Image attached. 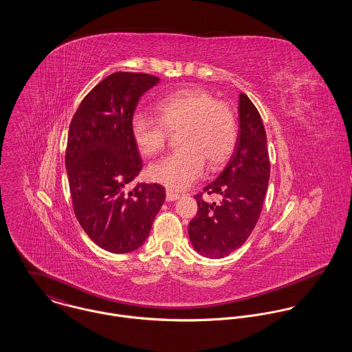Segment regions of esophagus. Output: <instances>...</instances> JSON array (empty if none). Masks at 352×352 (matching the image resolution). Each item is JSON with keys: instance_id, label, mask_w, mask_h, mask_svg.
<instances>
[{"instance_id": "obj_1", "label": "esophagus", "mask_w": 352, "mask_h": 352, "mask_svg": "<svg viewBox=\"0 0 352 352\" xmlns=\"http://www.w3.org/2000/svg\"><path fill=\"white\" fill-rule=\"evenodd\" d=\"M179 198V194L177 192H173L170 190H166V201H176Z\"/></svg>"}]
</instances>
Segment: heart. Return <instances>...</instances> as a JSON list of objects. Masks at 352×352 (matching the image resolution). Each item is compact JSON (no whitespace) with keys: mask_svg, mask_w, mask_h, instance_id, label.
<instances>
[{"mask_svg":"<svg viewBox=\"0 0 352 352\" xmlns=\"http://www.w3.org/2000/svg\"><path fill=\"white\" fill-rule=\"evenodd\" d=\"M157 118L135 113L131 135L141 154L164 151L169 133H177L182 146L149 168L154 182L170 190H183L203 175L204 164L217 168L228 161L237 144L239 127L233 108L199 89L172 94L155 107Z\"/></svg>","mask_w":352,"mask_h":352,"instance_id":"b5f03b06","label":"heart"}]
</instances>
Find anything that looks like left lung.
<instances>
[{
    "mask_svg": "<svg viewBox=\"0 0 352 352\" xmlns=\"http://www.w3.org/2000/svg\"><path fill=\"white\" fill-rule=\"evenodd\" d=\"M240 131L234 151L222 173L195 195L198 212L188 236L194 250L221 258L239 250L251 236L260 217L270 180V157L261 116L245 94L239 100ZM218 195L208 204L202 194Z\"/></svg>",
    "mask_w": 352,
    "mask_h": 352,
    "instance_id": "left-lung-1",
    "label": "left lung"
}]
</instances>
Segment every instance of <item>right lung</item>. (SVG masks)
Instances as JSON below:
<instances>
[{
    "label": "right lung",
    "instance_id": "obj_1",
    "mask_svg": "<svg viewBox=\"0 0 352 352\" xmlns=\"http://www.w3.org/2000/svg\"><path fill=\"white\" fill-rule=\"evenodd\" d=\"M157 82L146 73H113L84 98L70 122L65 165L73 210L89 239L112 253L140 248L165 201V188L155 183H137L127 192L142 169L131 119Z\"/></svg>",
    "mask_w": 352,
    "mask_h": 352
}]
</instances>
